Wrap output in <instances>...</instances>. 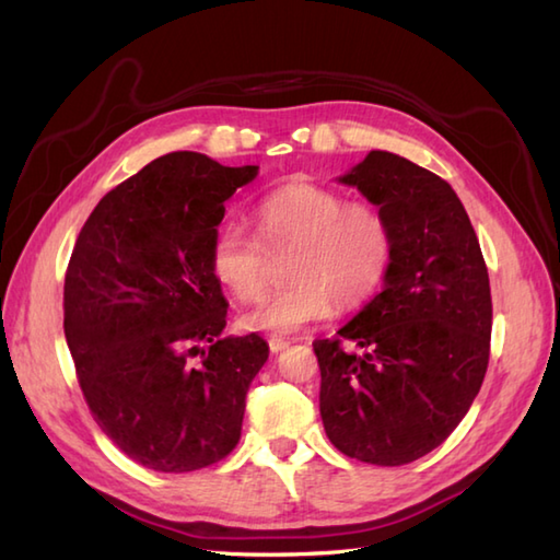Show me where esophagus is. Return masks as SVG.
<instances>
[{"label":"esophagus","instance_id":"34e87169","mask_svg":"<svg viewBox=\"0 0 560 560\" xmlns=\"http://www.w3.org/2000/svg\"><path fill=\"white\" fill-rule=\"evenodd\" d=\"M267 343H269V351H271V353H279V351H283V349H289L291 341L281 339V337H269Z\"/></svg>","mask_w":560,"mask_h":560}]
</instances>
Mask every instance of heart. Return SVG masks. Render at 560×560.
Instances as JSON below:
<instances>
[{"instance_id": "1", "label": "heart", "mask_w": 560, "mask_h": 560, "mask_svg": "<svg viewBox=\"0 0 560 560\" xmlns=\"http://www.w3.org/2000/svg\"><path fill=\"white\" fill-rule=\"evenodd\" d=\"M257 236L267 249L293 245L283 269L289 287L267 295L241 317L243 329L293 335L335 311L365 303L383 283L392 259V229L371 201H347L313 183L283 185L259 199ZM259 242V243H260ZM258 243V244H259ZM241 223H225L209 245V271L237 303L265 289V249Z\"/></svg>"}]
</instances>
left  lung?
<instances>
[{
  "label": "left lung",
  "mask_w": 560,
  "mask_h": 560,
  "mask_svg": "<svg viewBox=\"0 0 560 560\" xmlns=\"http://www.w3.org/2000/svg\"><path fill=\"white\" fill-rule=\"evenodd\" d=\"M339 183L385 213V287L337 339H317L319 416L339 452L399 467L435 450L479 395L493 305L479 237L443 177L371 151ZM351 340L359 354L342 349Z\"/></svg>",
  "instance_id": "8db88e82"
}]
</instances>
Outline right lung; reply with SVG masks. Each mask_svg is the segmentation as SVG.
Masks as SVG:
<instances>
[{"label":"right lung","instance_id":"1","mask_svg":"<svg viewBox=\"0 0 560 560\" xmlns=\"http://www.w3.org/2000/svg\"><path fill=\"white\" fill-rule=\"evenodd\" d=\"M257 171L165 153L110 189L77 237L65 337L79 385L101 431L147 469H205L241 440L269 347L255 331L221 337L229 303L209 245Z\"/></svg>","mask_w":560,"mask_h":560}]
</instances>
